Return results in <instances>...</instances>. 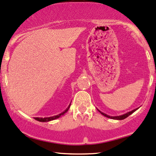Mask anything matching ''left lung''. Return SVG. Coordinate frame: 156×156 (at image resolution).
Wrapping results in <instances>:
<instances>
[{
	"label": "left lung",
	"mask_w": 156,
	"mask_h": 156,
	"mask_svg": "<svg viewBox=\"0 0 156 156\" xmlns=\"http://www.w3.org/2000/svg\"><path fill=\"white\" fill-rule=\"evenodd\" d=\"M137 109H138V108H136V109H134V110H132V111L128 112H126V113L123 114V115H119V116H110V115H107V114L104 113V112H101L100 110H98V109H97V110H98V111H99V112H100V113L102 114V115H103L104 116H105V117H107V118H109V119H114V120H123V119H125L126 118L128 117V116H129L130 115H132V114L133 113V112L136 111V110H137Z\"/></svg>",
	"instance_id": "8db88e82"
}]
</instances>
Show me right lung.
Here are the masks:
<instances>
[{"label":"right lung","instance_id":"1","mask_svg":"<svg viewBox=\"0 0 156 156\" xmlns=\"http://www.w3.org/2000/svg\"><path fill=\"white\" fill-rule=\"evenodd\" d=\"M70 105H69V106L67 107L66 108V110H65V111H63L62 112H61V113H59V115H54V116H51V117H46V118H34V119L36 120L37 121H40V122H48V121H53V120H55L57 119H59L60 116L63 115L65 113V112H67L68 111L69 108H70Z\"/></svg>","mask_w":156,"mask_h":156}]
</instances>
